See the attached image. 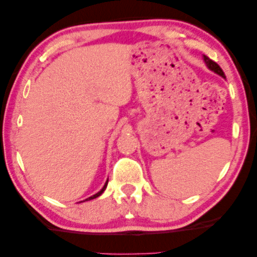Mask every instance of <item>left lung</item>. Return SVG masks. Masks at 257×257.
Wrapping results in <instances>:
<instances>
[{
  "mask_svg": "<svg viewBox=\"0 0 257 257\" xmlns=\"http://www.w3.org/2000/svg\"><path fill=\"white\" fill-rule=\"evenodd\" d=\"M203 58H204V62H206V64H207V66H208L209 69H210L211 71H214L215 73L219 74L220 77L225 78V74H224V72H223V70L220 69V66H219L218 64H217L216 62H214L212 60H210V58H209L208 56H206V55H204Z\"/></svg>",
  "mask_w": 257,
  "mask_h": 257,
  "instance_id": "8db88e82",
  "label": "left lung"
}]
</instances>
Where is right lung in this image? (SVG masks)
I'll list each match as a JSON object with an SVG mask.
<instances>
[{"mask_svg": "<svg viewBox=\"0 0 257 257\" xmlns=\"http://www.w3.org/2000/svg\"><path fill=\"white\" fill-rule=\"evenodd\" d=\"M106 185H108V180H106V183L104 184V186H103V188H102L100 192H98V193H96V194H95V195H93V196H90V197H88V199H86L85 201H88V200H93V199H96V197H97V196H100V195L102 194V193H103V192H104V189L106 188Z\"/></svg>", "mask_w": 257, "mask_h": 257, "instance_id": "obj_1", "label": "right lung"}]
</instances>
